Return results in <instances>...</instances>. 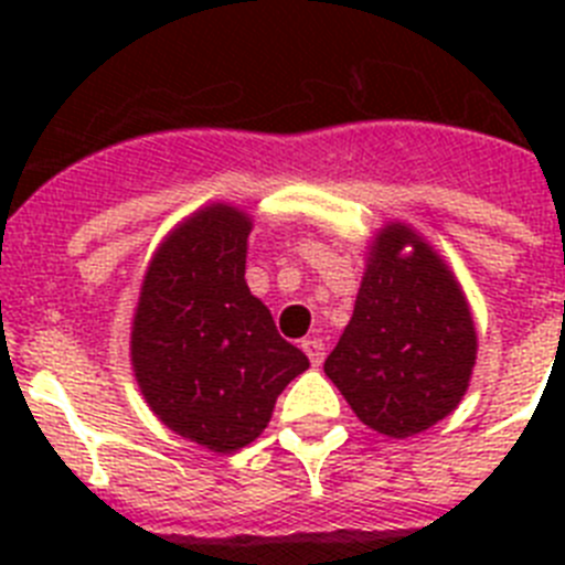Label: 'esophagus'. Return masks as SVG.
I'll use <instances>...</instances> for the list:
<instances>
[{"instance_id": "1", "label": "esophagus", "mask_w": 565, "mask_h": 565, "mask_svg": "<svg viewBox=\"0 0 565 565\" xmlns=\"http://www.w3.org/2000/svg\"><path fill=\"white\" fill-rule=\"evenodd\" d=\"M302 351L308 353V359H311L313 367H319L322 364V359H326V342L319 337H306L302 339Z\"/></svg>"}]
</instances>
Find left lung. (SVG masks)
Returning <instances> with one entry per match:
<instances>
[{
    "label": "left lung",
    "instance_id": "8db88e82",
    "mask_svg": "<svg viewBox=\"0 0 565 565\" xmlns=\"http://www.w3.org/2000/svg\"><path fill=\"white\" fill-rule=\"evenodd\" d=\"M478 333L461 282L407 223L367 246L353 317L326 359V376L359 422L391 438L450 416L472 379Z\"/></svg>",
    "mask_w": 565,
    "mask_h": 565
}]
</instances>
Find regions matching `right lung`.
Returning <instances> with one entry per match:
<instances>
[{
	"mask_svg": "<svg viewBox=\"0 0 565 565\" xmlns=\"http://www.w3.org/2000/svg\"><path fill=\"white\" fill-rule=\"evenodd\" d=\"M252 217L209 203L154 248L135 306L129 359L149 411L212 452H237L271 422L308 356L277 333L246 286Z\"/></svg>",
	"mask_w": 565,
	"mask_h": 565,
	"instance_id": "1",
	"label": "right lung"
}]
</instances>
